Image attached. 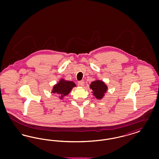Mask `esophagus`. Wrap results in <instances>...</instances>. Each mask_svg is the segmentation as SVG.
Segmentation results:
<instances>
[{"label":"esophagus","mask_w":159,"mask_h":159,"mask_svg":"<svg viewBox=\"0 0 159 159\" xmlns=\"http://www.w3.org/2000/svg\"><path fill=\"white\" fill-rule=\"evenodd\" d=\"M78 83H79V84L80 86H83L84 84V82L83 80H80V81H79Z\"/></svg>","instance_id":"34e87169"}]
</instances>
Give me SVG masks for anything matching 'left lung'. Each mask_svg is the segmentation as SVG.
<instances>
[{"mask_svg": "<svg viewBox=\"0 0 159 159\" xmlns=\"http://www.w3.org/2000/svg\"><path fill=\"white\" fill-rule=\"evenodd\" d=\"M90 88L93 91V94L97 98L99 99L102 98L104 97V93L107 89V87L105 83L100 80H95L92 82L90 85Z\"/></svg>", "mask_w": 159, "mask_h": 159, "instance_id": "left-lung-1", "label": "left lung"}]
</instances>
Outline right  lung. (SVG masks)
I'll return each instance as SVG.
<instances>
[{
    "instance_id": "add662e5",
    "label": "right lung",
    "mask_w": 159,
    "mask_h": 159,
    "mask_svg": "<svg viewBox=\"0 0 159 159\" xmlns=\"http://www.w3.org/2000/svg\"><path fill=\"white\" fill-rule=\"evenodd\" d=\"M76 84L73 82L66 81L64 79L61 80L60 82L54 86L52 93H56L60 96V98L67 95Z\"/></svg>"
}]
</instances>
